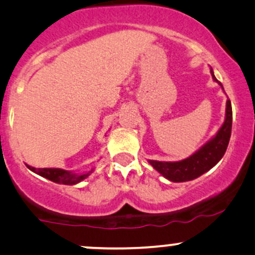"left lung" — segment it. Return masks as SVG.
Wrapping results in <instances>:
<instances>
[{"instance_id":"1","label":"left lung","mask_w":255,"mask_h":255,"mask_svg":"<svg viewBox=\"0 0 255 255\" xmlns=\"http://www.w3.org/2000/svg\"><path fill=\"white\" fill-rule=\"evenodd\" d=\"M213 80L217 81L220 86L222 83L217 80L212 70ZM223 87V86H222ZM232 127V109L231 102L228 99L226 102V119L217 135L208 141L205 146L201 147L197 152L190 156L189 158L183 159L179 162H159V161H149L151 166L157 172L161 173L164 178L170 181L180 183V181H187L196 179L212 167H214L228 149L229 141L231 136Z\"/></svg>"}]
</instances>
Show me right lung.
<instances>
[{
    "label": "right lung",
    "instance_id": "add662e5",
    "mask_svg": "<svg viewBox=\"0 0 255 255\" xmlns=\"http://www.w3.org/2000/svg\"><path fill=\"white\" fill-rule=\"evenodd\" d=\"M27 168L31 169L32 172L37 173L41 177L49 179V180L54 181V183L65 184V185H75V184L80 183L83 179H86L88 175H91V173L93 172V169H92L89 172L83 173V174H75V173L59 168H33V167L30 166H27Z\"/></svg>",
    "mask_w": 255,
    "mask_h": 255
}]
</instances>
